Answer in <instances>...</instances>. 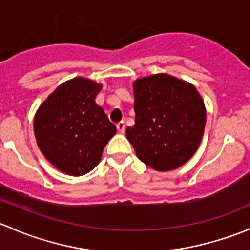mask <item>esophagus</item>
Returning a JSON list of instances; mask_svg holds the SVG:
<instances>
[{"label":"esophagus","instance_id":"obj_1","mask_svg":"<svg viewBox=\"0 0 250 250\" xmlns=\"http://www.w3.org/2000/svg\"><path fill=\"white\" fill-rule=\"evenodd\" d=\"M116 127H117V130L121 133V134H123V133H125V122H123V121H122V122L117 123V125H116Z\"/></svg>","mask_w":250,"mask_h":250}]
</instances>
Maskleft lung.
Instances as JSON below:
<instances>
[{
	"instance_id": "left-lung-1",
	"label": "left lung",
	"mask_w": 250,
	"mask_h": 250,
	"mask_svg": "<svg viewBox=\"0 0 250 250\" xmlns=\"http://www.w3.org/2000/svg\"><path fill=\"white\" fill-rule=\"evenodd\" d=\"M135 123L125 129L137 157L158 172L185 165L197 151L207 111L196 87L168 74L133 82Z\"/></svg>"
}]
</instances>
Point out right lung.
<instances>
[{"label": "right lung", "mask_w": 250, "mask_h": 250, "mask_svg": "<svg viewBox=\"0 0 250 250\" xmlns=\"http://www.w3.org/2000/svg\"><path fill=\"white\" fill-rule=\"evenodd\" d=\"M102 88L94 81L75 77L62 83L36 111L37 146L60 172L80 176L94 169L117 132L95 103Z\"/></svg>", "instance_id": "obj_1"}]
</instances>
